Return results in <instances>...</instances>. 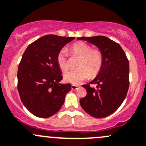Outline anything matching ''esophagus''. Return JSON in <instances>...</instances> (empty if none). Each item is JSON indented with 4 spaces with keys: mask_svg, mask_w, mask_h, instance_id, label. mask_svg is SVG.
<instances>
[{
    "mask_svg": "<svg viewBox=\"0 0 146 146\" xmlns=\"http://www.w3.org/2000/svg\"><path fill=\"white\" fill-rule=\"evenodd\" d=\"M71 89H72V90H77V89H78V86H75V85H72V86H71Z\"/></svg>",
    "mask_w": 146,
    "mask_h": 146,
    "instance_id": "1",
    "label": "esophagus"
}]
</instances>
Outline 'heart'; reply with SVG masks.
Wrapping results in <instances>:
<instances>
[{
    "instance_id": "heart-1",
    "label": "heart",
    "mask_w": 146,
    "mask_h": 146,
    "mask_svg": "<svg viewBox=\"0 0 146 146\" xmlns=\"http://www.w3.org/2000/svg\"><path fill=\"white\" fill-rule=\"evenodd\" d=\"M72 56L80 58L76 70L66 72L63 76L64 80L73 85H79L87 80L89 76H96L100 71L103 64V56L100 50L91 49V47L84 42H77L69 48ZM57 63L63 71L68 69L67 53L63 49L57 56Z\"/></svg>"
}]
</instances>
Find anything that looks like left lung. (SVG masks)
Returning <instances> with one entry per match:
<instances>
[{
    "label": "left lung",
    "mask_w": 146,
    "mask_h": 146,
    "mask_svg": "<svg viewBox=\"0 0 146 146\" xmlns=\"http://www.w3.org/2000/svg\"><path fill=\"white\" fill-rule=\"evenodd\" d=\"M78 40L94 45L101 52L103 64L90 84L83 85L87 95L80 100V104L88 114L97 118L111 115L120 107L129 87V62L118 43L102 35L80 37Z\"/></svg>",
    "instance_id": "1"
}]
</instances>
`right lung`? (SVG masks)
I'll return each instance as SVG.
<instances>
[{
  "instance_id": "add662e5",
  "label": "right lung",
  "mask_w": 146,
  "mask_h": 146,
  "mask_svg": "<svg viewBox=\"0 0 146 146\" xmlns=\"http://www.w3.org/2000/svg\"><path fill=\"white\" fill-rule=\"evenodd\" d=\"M46 35L30 44L18 66V90L23 104L39 118H48L58 112L71 90L63 84L62 71L57 63L61 49L74 39Z\"/></svg>"
}]
</instances>
